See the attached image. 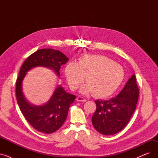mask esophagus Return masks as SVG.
Wrapping results in <instances>:
<instances>
[{"mask_svg": "<svg viewBox=\"0 0 158 158\" xmlns=\"http://www.w3.org/2000/svg\"><path fill=\"white\" fill-rule=\"evenodd\" d=\"M77 101L79 102H86V99L82 97H78L77 98Z\"/></svg>", "mask_w": 158, "mask_h": 158, "instance_id": "34e87169", "label": "esophagus"}]
</instances>
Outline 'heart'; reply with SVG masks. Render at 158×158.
<instances>
[{
	"instance_id": "1",
	"label": "heart",
	"mask_w": 158,
	"mask_h": 158,
	"mask_svg": "<svg viewBox=\"0 0 158 158\" xmlns=\"http://www.w3.org/2000/svg\"><path fill=\"white\" fill-rule=\"evenodd\" d=\"M64 73L72 89H76L84 81L88 82L81 88L84 94L93 93L98 98L107 97L119 88L124 79L122 66L103 55L86 54L81 56L78 63L66 64Z\"/></svg>"
}]
</instances>
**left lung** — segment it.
<instances>
[{"label":"left lung","mask_w":158,"mask_h":158,"mask_svg":"<svg viewBox=\"0 0 158 158\" xmlns=\"http://www.w3.org/2000/svg\"><path fill=\"white\" fill-rule=\"evenodd\" d=\"M139 89L135 74L128 80L120 93L108 101H95L97 109L92 118L95 129L103 135H113L126 126L134 113Z\"/></svg>","instance_id":"1"}]
</instances>
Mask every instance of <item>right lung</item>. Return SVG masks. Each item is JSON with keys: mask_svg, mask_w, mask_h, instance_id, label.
I'll return each mask as SVG.
<instances>
[{"mask_svg": "<svg viewBox=\"0 0 158 158\" xmlns=\"http://www.w3.org/2000/svg\"><path fill=\"white\" fill-rule=\"evenodd\" d=\"M69 60V58L60 51L52 48L40 49L27 58L19 72L16 83L17 103L27 122L35 129L43 133H52L62 126L76 96L66 93L63 87L59 86L46 104L35 106L25 98L22 92V81L27 72L37 66L51 69L57 76H60L61 66Z\"/></svg>", "mask_w": 158, "mask_h": 158, "instance_id": "1", "label": "right lung"}]
</instances>
